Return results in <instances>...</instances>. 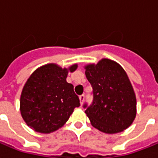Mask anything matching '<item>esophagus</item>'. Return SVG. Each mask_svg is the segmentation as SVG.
Returning <instances> with one entry per match:
<instances>
[{
    "mask_svg": "<svg viewBox=\"0 0 158 158\" xmlns=\"http://www.w3.org/2000/svg\"><path fill=\"white\" fill-rule=\"evenodd\" d=\"M84 100H85V95H84V94L79 95V101H80V105H83Z\"/></svg>",
    "mask_w": 158,
    "mask_h": 158,
    "instance_id": "1",
    "label": "esophagus"
}]
</instances>
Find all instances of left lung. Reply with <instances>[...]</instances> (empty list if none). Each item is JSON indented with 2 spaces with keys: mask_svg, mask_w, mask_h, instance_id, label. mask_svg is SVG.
Segmentation results:
<instances>
[{
  "mask_svg": "<svg viewBox=\"0 0 158 158\" xmlns=\"http://www.w3.org/2000/svg\"><path fill=\"white\" fill-rule=\"evenodd\" d=\"M85 69L94 94L93 104L85 110L91 125L106 134L125 131L136 115V97L127 72L109 58L87 64Z\"/></svg>",
  "mask_w": 158,
  "mask_h": 158,
  "instance_id": "1",
  "label": "left lung"
}]
</instances>
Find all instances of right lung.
Segmentation results:
<instances>
[{"label": "right lung", "mask_w": 158, "mask_h": 158, "mask_svg": "<svg viewBox=\"0 0 158 158\" xmlns=\"http://www.w3.org/2000/svg\"><path fill=\"white\" fill-rule=\"evenodd\" d=\"M77 68V64L69 68L48 64L30 75L20 97L21 115L30 128L43 134L53 132L61 128L74 108L80 106L73 85L66 81L68 73Z\"/></svg>", "instance_id": "add662e5"}]
</instances>
